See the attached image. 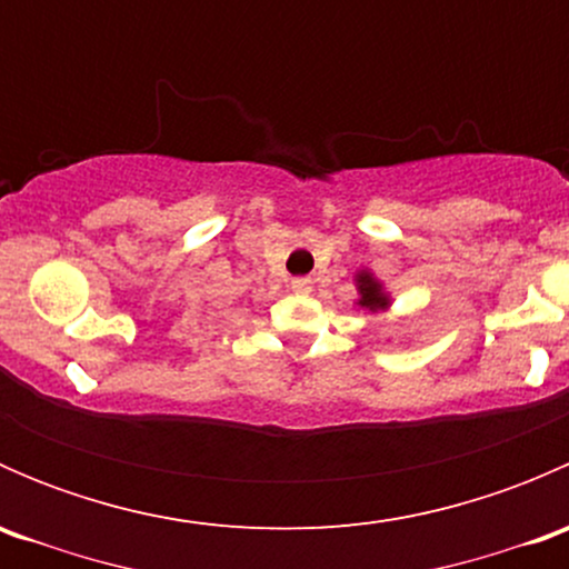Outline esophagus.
<instances>
[{"label":"esophagus","instance_id":"esophagus-1","mask_svg":"<svg viewBox=\"0 0 569 569\" xmlns=\"http://www.w3.org/2000/svg\"><path fill=\"white\" fill-rule=\"evenodd\" d=\"M291 291H295V295H308V291L313 289V283H311V278H291Z\"/></svg>","mask_w":569,"mask_h":569}]
</instances>
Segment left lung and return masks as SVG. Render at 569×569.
Returning a JSON list of instances; mask_svg holds the SVG:
<instances>
[{
	"label": "left lung",
	"instance_id": "8db88e82",
	"mask_svg": "<svg viewBox=\"0 0 569 569\" xmlns=\"http://www.w3.org/2000/svg\"><path fill=\"white\" fill-rule=\"evenodd\" d=\"M358 291H360L358 306L366 308V311H386L388 308V297L382 295V286L377 283L369 272L358 274Z\"/></svg>",
	"mask_w": 569,
	"mask_h": 569
}]
</instances>
